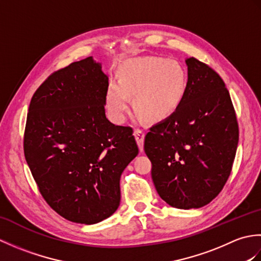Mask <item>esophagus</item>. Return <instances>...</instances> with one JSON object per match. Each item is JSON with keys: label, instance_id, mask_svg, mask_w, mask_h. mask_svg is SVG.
<instances>
[{"label": "esophagus", "instance_id": "34e87169", "mask_svg": "<svg viewBox=\"0 0 261 261\" xmlns=\"http://www.w3.org/2000/svg\"><path fill=\"white\" fill-rule=\"evenodd\" d=\"M134 135L136 137V140H137L138 146H139L140 151H142L143 150V139H145V132H143V130H141V129H135Z\"/></svg>", "mask_w": 261, "mask_h": 261}]
</instances>
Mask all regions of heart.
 Segmentation results:
<instances>
[{
    "label": "heart",
    "instance_id": "b5f03b06",
    "mask_svg": "<svg viewBox=\"0 0 261 261\" xmlns=\"http://www.w3.org/2000/svg\"><path fill=\"white\" fill-rule=\"evenodd\" d=\"M120 82L111 81L107 90V109L115 122L124 121L130 95L143 119L159 121L168 118L184 99L187 76L175 60L162 57L132 59L119 69Z\"/></svg>",
    "mask_w": 261,
    "mask_h": 261
}]
</instances>
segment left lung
I'll return each mask as SVG.
<instances>
[{
  "label": "left lung",
  "mask_w": 261,
  "mask_h": 261,
  "mask_svg": "<svg viewBox=\"0 0 261 261\" xmlns=\"http://www.w3.org/2000/svg\"><path fill=\"white\" fill-rule=\"evenodd\" d=\"M184 99L145 137L154 187L176 208H198L222 191L232 170L239 125L228 88L208 65L186 59Z\"/></svg>",
  "instance_id": "left-lung-1"
}]
</instances>
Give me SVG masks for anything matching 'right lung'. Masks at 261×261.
<instances>
[{"label":"right lung","instance_id":"1","mask_svg":"<svg viewBox=\"0 0 261 261\" xmlns=\"http://www.w3.org/2000/svg\"><path fill=\"white\" fill-rule=\"evenodd\" d=\"M109 79L92 57L58 69L33 94L23 150L38 190L66 220L94 224L120 205V177L139 149L105 116Z\"/></svg>","mask_w":261,"mask_h":261}]
</instances>
